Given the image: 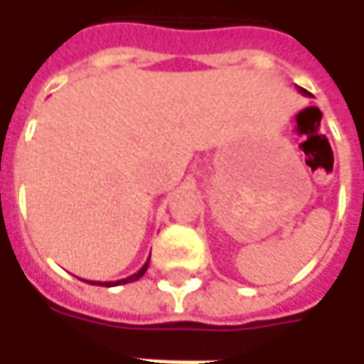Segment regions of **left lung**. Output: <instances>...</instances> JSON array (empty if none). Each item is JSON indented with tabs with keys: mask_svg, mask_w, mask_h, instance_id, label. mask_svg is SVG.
Here are the masks:
<instances>
[{
	"mask_svg": "<svg viewBox=\"0 0 364 364\" xmlns=\"http://www.w3.org/2000/svg\"><path fill=\"white\" fill-rule=\"evenodd\" d=\"M298 91H300V92H301V95H306V97H308V95H310V92L306 91V89H298Z\"/></svg>",
	"mask_w": 364,
	"mask_h": 364,
	"instance_id": "8db88e82",
	"label": "left lung"
}]
</instances>
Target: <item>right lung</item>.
Segmentation results:
<instances>
[{"label": "right lung", "instance_id": "obj_1", "mask_svg": "<svg viewBox=\"0 0 364 364\" xmlns=\"http://www.w3.org/2000/svg\"><path fill=\"white\" fill-rule=\"evenodd\" d=\"M147 265H149V259H147L146 263H144V267L139 269V272H135L129 277H125V279H117V282H87V284H91V286H105V287H113V286H123V284H132L135 279H139L144 273L147 272Z\"/></svg>", "mask_w": 364, "mask_h": 364}]
</instances>
